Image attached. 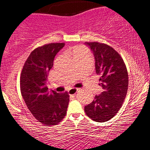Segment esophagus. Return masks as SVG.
<instances>
[{"mask_svg": "<svg viewBox=\"0 0 150 150\" xmlns=\"http://www.w3.org/2000/svg\"><path fill=\"white\" fill-rule=\"evenodd\" d=\"M77 88H71L70 90H69V95H74L76 93H77V92L78 91Z\"/></svg>", "mask_w": 150, "mask_h": 150, "instance_id": "1", "label": "esophagus"}]
</instances>
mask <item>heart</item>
<instances>
[{
  "instance_id": "obj_1",
  "label": "heart",
  "mask_w": 150,
  "mask_h": 150,
  "mask_svg": "<svg viewBox=\"0 0 150 150\" xmlns=\"http://www.w3.org/2000/svg\"><path fill=\"white\" fill-rule=\"evenodd\" d=\"M83 50H85V49H84L83 47H80V46H78V47H75L73 50V56H75V55L79 54L80 52L83 51Z\"/></svg>"
}]
</instances>
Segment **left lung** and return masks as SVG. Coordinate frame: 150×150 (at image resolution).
I'll use <instances>...</instances> for the list:
<instances>
[{
	"label": "left lung",
	"instance_id": "1",
	"mask_svg": "<svg viewBox=\"0 0 150 150\" xmlns=\"http://www.w3.org/2000/svg\"><path fill=\"white\" fill-rule=\"evenodd\" d=\"M95 59V69L99 75V85L104 90L100 95L84 107L86 115L94 121L104 122L116 115L126 98L128 75L121 56L106 44L86 42Z\"/></svg>",
	"mask_w": 150,
	"mask_h": 150
}]
</instances>
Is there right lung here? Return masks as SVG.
<instances>
[{
    "label": "right lung",
    "instance_id": "obj_1",
    "mask_svg": "<svg viewBox=\"0 0 150 150\" xmlns=\"http://www.w3.org/2000/svg\"><path fill=\"white\" fill-rule=\"evenodd\" d=\"M64 43H52L34 50L23 67L20 90L27 107L38 121L46 126L56 125L65 117L69 103L68 92L49 91L47 76L55 56Z\"/></svg>",
    "mask_w": 150,
    "mask_h": 150
}]
</instances>
